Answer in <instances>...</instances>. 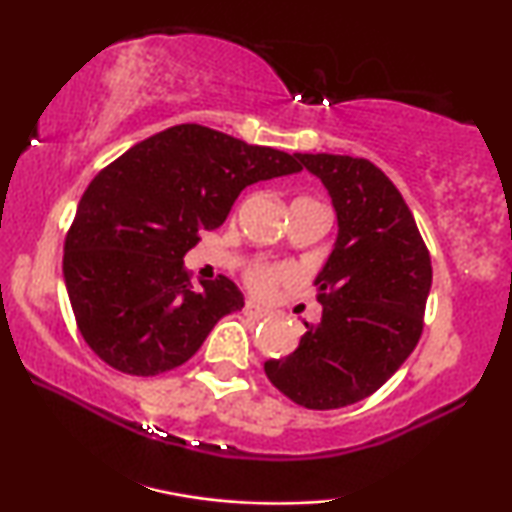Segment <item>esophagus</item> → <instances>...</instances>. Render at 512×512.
Listing matches in <instances>:
<instances>
[{"label": "esophagus", "mask_w": 512, "mask_h": 512, "mask_svg": "<svg viewBox=\"0 0 512 512\" xmlns=\"http://www.w3.org/2000/svg\"><path fill=\"white\" fill-rule=\"evenodd\" d=\"M244 314H247V317H251V319H265L268 317V310H265V307H261V305H256L254 300H249L247 305H244Z\"/></svg>", "instance_id": "34e87169"}]
</instances>
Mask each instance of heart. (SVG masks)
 Returning <instances> with one entry per match:
<instances>
[{"mask_svg":"<svg viewBox=\"0 0 512 512\" xmlns=\"http://www.w3.org/2000/svg\"><path fill=\"white\" fill-rule=\"evenodd\" d=\"M289 277V270L286 268H268V265H261V268H256L254 272L249 275V284L251 289L263 293V296H268L275 289V284L279 279Z\"/></svg>","mask_w":512,"mask_h":512,"instance_id":"obj_1","label":"heart"}]
</instances>
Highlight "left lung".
Segmentation results:
<instances>
[{"label": "left lung", "mask_w": 512, "mask_h": 512, "mask_svg": "<svg viewBox=\"0 0 512 512\" xmlns=\"http://www.w3.org/2000/svg\"><path fill=\"white\" fill-rule=\"evenodd\" d=\"M321 179L338 237L314 277L324 307L293 354L265 375L293 403L335 410L375 394L417 347L431 291V256L403 195L366 158L296 153Z\"/></svg>", "instance_id": "1"}]
</instances>
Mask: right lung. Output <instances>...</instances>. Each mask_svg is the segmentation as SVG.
Here are the masks:
<instances>
[{
    "label": "right lung",
    "instance_id": "1",
    "mask_svg": "<svg viewBox=\"0 0 512 512\" xmlns=\"http://www.w3.org/2000/svg\"><path fill=\"white\" fill-rule=\"evenodd\" d=\"M303 170L296 153L184 123L139 142L97 174L65 240L62 275L88 347L128 375H158L198 352L244 307L228 277L193 289L184 256L219 228L244 188Z\"/></svg>",
    "mask_w": 512,
    "mask_h": 512
}]
</instances>
